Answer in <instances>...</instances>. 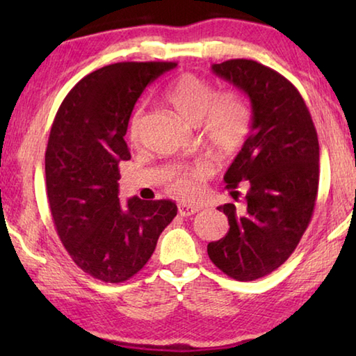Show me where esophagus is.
I'll return each mask as SVG.
<instances>
[{"label":"esophagus","instance_id":"obj_1","mask_svg":"<svg viewBox=\"0 0 356 356\" xmlns=\"http://www.w3.org/2000/svg\"><path fill=\"white\" fill-rule=\"evenodd\" d=\"M177 209H179V213L182 216H191V215H195L196 212H200V207L190 206V204H179Z\"/></svg>","mask_w":356,"mask_h":356}]
</instances>
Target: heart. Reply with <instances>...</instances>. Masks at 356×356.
<instances>
[{"instance_id": "obj_1", "label": "heart", "mask_w": 356, "mask_h": 356, "mask_svg": "<svg viewBox=\"0 0 356 356\" xmlns=\"http://www.w3.org/2000/svg\"><path fill=\"white\" fill-rule=\"evenodd\" d=\"M165 99L177 116L191 125L201 122L204 143L216 155L229 156L243 146L251 130V111L242 94L227 89L216 92L213 83L206 78L185 74L166 91ZM143 114L138 111L130 120V138L138 141ZM213 168L200 161L172 174L166 190L180 200H193L201 193L202 184L212 176Z\"/></svg>"}]
</instances>
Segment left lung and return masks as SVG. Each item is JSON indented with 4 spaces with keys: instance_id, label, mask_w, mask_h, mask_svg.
I'll list each match as a JSON object with an SVG mask.
<instances>
[{
    "instance_id": "8db88e82",
    "label": "left lung",
    "mask_w": 356,
    "mask_h": 356,
    "mask_svg": "<svg viewBox=\"0 0 356 356\" xmlns=\"http://www.w3.org/2000/svg\"><path fill=\"white\" fill-rule=\"evenodd\" d=\"M212 70L248 95L252 122L225 176L234 200L240 182L248 186L245 207H218L229 231L207 252L222 273L254 281L281 267L309 226L318 190L317 131L298 89L276 70L252 59H229Z\"/></svg>"
}]
</instances>
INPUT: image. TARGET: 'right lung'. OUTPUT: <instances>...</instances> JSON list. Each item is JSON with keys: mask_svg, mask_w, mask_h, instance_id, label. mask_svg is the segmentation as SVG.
Listing matches in <instances>:
<instances>
[{"mask_svg": "<svg viewBox=\"0 0 356 356\" xmlns=\"http://www.w3.org/2000/svg\"><path fill=\"white\" fill-rule=\"evenodd\" d=\"M176 63H116L81 78L53 120L45 150L47 197L64 248L84 273L124 282L147 264L177 215L172 201L119 202L124 136L147 84Z\"/></svg>", "mask_w": 356, "mask_h": 356, "instance_id": "1", "label": "right lung"}]
</instances>
